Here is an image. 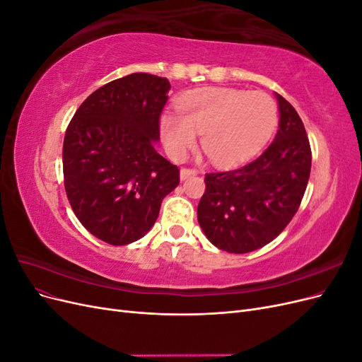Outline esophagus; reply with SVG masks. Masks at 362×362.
<instances>
[{
    "instance_id": "obj_1",
    "label": "esophagus",
    "mask_w": 362,
    "mask_h": 362,
    "mask_svg": "<svg viewBox=\"0 0 362 362\" xmlns=\"http://www.w3.org/2000/svg\"><path fill=\"white\" fill-rule=\"evenodd\" d=\"M196 175V170H193V169H187V168H182L181 170H180V178L184 181V180H187V178H190V177H194Z\"/></svg>"
}]
</instances>
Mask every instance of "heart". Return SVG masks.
I'll use <instances>...</instances> for the list:
<instances>
[{
    "instance_id": "heart-1",
    "label": "heart",
    "mask_w": 362,
    "mask_h": 362,
    "mask_svg": "<svg viewBox=\"0 0 362 362\" xmlns=\"http://www.w3.org/2000/svg\"><path fill=\"white\" fill-rule=\"evenodd\" d=\"M178 113L160 119L161 137L173 158H182L196 145L216 166L242 163L264 146L278 124V107L262 92L206 87L185 95Z\"/></svg>"
}]
</instances>
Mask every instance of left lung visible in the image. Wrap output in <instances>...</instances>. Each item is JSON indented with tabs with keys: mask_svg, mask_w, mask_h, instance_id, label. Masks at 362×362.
Returning <instances> with one entry per match:
<instances>
[{
	"mask_svg": "<svg viewBox=\"0 0 362 362\" xmlns=\"http://www.w3.org/2000/svg\"><path fill=\"white\" fill-rule=\"evenodd\" d=\"M279 129L269 148L243 168L205 175L198 222L210 242L246 254L275 240L299 210L311 172L302 119L276 93Z\"/></svg>",
	"mask_w": 362,
	"mask_h": 362,
	"instance_id": "1",
	"label": "left lung"
}]
</instances>
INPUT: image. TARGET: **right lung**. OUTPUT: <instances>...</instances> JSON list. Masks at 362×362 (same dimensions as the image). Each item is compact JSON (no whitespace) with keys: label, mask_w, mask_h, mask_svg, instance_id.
Segmentation results:
<instances>
[{"label":"right lung","mask_w":362,"mask_h":362,"mask_svg":"<svg viewBox=\"0 0 362 362\" xmlns=\"http://www.w3.org/2000/svg\"><path fill=\"white\" fill-rule=\"evenodd\" d=\"M168 78L136 72L104 84L75 112L63 141L69 204L96 238L124 246L156 223L180 169L154 148Z\"/></svg>","instance_id":"add662e5"}]
</instances>
